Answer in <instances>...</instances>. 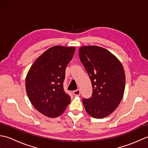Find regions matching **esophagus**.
Wrapping results in <instances>:
<instances>
[{"instance_id":"esophagus-1","label":"esophagus","mask_w":148,"mask_h":148,"mask_svg":"<svg viewBox=\"0 0 148 148\" xmlns=\"http://www.w3.org/2000/svg\"><path fill=\"white\" fill-rule=\"evenodd\" d=\"M80 90L79 89H77L76 90H74L73 92V95L75 96H79L80 95Z\"/></svg>"}]
</instances>
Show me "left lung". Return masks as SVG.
<instances>
[{
	"label": "left lung",
	"mask_w": 148,
	"mask_h": 148,
	"mask_svg": "<svg viewBox=\"0 0 148 148\" xmlns=\"http://www.w3.org/2000/svg\"><path fill=\"white\" fill-rule=\"evenodd\" d=\"M79 56L93 88L92 97L83 99L84 108L93 118H105L118 108L123 96V67L114 55L100 46L81 47Z\"/></svg>",
	"instance_id": "left-lung-1"
}]
</instances>
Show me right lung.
Wrapping results in <instances>:
<instances>
[{
	"mask_svg": "<svg viewBox=\"0 0 148 148\" xmlns=\"http://www.w3.org/2000/svg\"><path fill=\"white\" fill-rule=\"evenodd\" d=\"M75 50L74 47H51L36 59L28 72V97L34 108L48 117H58L71 102V97L64 91V81L65 69Z\"/></svg>",
	"mask_w": 148,
	"mask_h": 148,
	"instance_id": "obj_1",
	"label": "right lung"
}]
</instances>
